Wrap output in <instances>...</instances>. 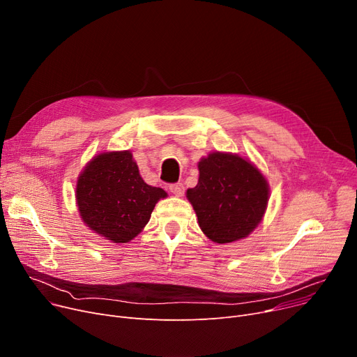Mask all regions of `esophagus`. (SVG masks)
I'll return each instance as SVG.
<instances>
[{
	"mask_svg": "<svg viewBox=\"0 0 357 357\" xmlns=\"http://www.w3.org/2000/svg\"><path fill=\"white\" fill-rule=\"evenodd\" d=\"M169 191H171L174 195H176V197H181L182 194H183V191H185V186H183V183H181V182H176V183H171L169 185Z\"/></svg>",
	"mask_w": 357,
	"mask_h": 357,
	"instance_id": "obj_1",
	"label": "esophagus"
}]
</instances>
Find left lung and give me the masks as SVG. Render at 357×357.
Segmentation results:
<instances>
[{"instance_id":"left-lung-1","label":"left lung","mask_w":357,"mask_h":357,"mask_svg":"<svg viewBox=\"0 0 357 357\" xmlns=\"http://www.w3.org/2000/svg\"><path fill=\"white\" fill-rule=\"evenodd\" d=\"M199 179L186 191L204 234L220 245L249 236L265 214L268 182L248 160L211 153L198 163Z\"/></svg>"}]
</instances>
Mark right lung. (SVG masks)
Instances as JSON below:
<instances>
[{
    "label": "right lung",
    "mask_w": 357,
    "mask_h": 357,
    "mask_svg": "<svg viewBox=\"0 0 357 357\" xmlns=\"http://www.w3.org/2000/svg\"><path fill=\"white\" fill-rule=\"evenodd\" d=\"M162 188L147 185L130 152L93 158L77 185V201L86 226L112 243L135 238L165 198Z\"/></svg>",
    "instance_id": "obj_1"
}]
</instances>
